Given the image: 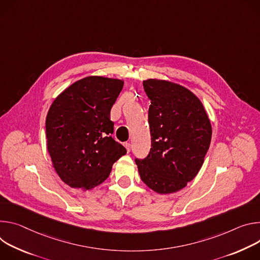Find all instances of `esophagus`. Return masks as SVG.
Listing matches in <instances>:
<instances>
[{
    "instance_id": "esophagus-1",
    "label": "esophagus",
    "mask_w": 260,
    "mask_h": 260,
    "mask_svg": "<svg viewBox=\"0 0 260 260\" xmlns=\"http://www.w3.org/2000/svg\"><path fill=\"white\" fill-rule=\"evenodd\" d=\"M124 146H125V148H126L127 152L129 153V152L131 151V143H129V142H125V143H124Z\"/></svg>"
}]
</instances>
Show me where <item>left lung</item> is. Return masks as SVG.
<instances>
[{"instance_id":"left-lung-1","label":"left lung","mask_w":260,"mask_h":260,"mask_svg":"<svg viewBox=\"0 0 260 260\" xmlns=\"http://www.w3.org/2000/svg\"><path fill=\"white\" fill-rule=\"evenodd\" d=\"M151 100L152 148L136 159L140 179L159 194L185 188L198 174L211 145L212 125L199 98L185 86L164 79L143 80Z\"/></svg>"}]
</instances>
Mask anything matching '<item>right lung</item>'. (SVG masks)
Returning a JSON list of instances; mask_svg holds the SVG:
<instances>
[{
    "instance_id": "add662e5",
    "label": "right lung",
    "mask_w": 260,
    "mask_h": 260,
    "mask_svg": "<svg viewBox=\"0 0 260 260\" xmlns=\"http://www.w3.org/2000/svg\"><path fill=\"white\" fill-rule=\"evenodd\" d=\"M123 85L122 79L88 76L51 103L45 121L47 150L57 176L71 188L91 190L102 184L126 154L111 137L109 120Z\"/></svg>"
}]
</instances>
